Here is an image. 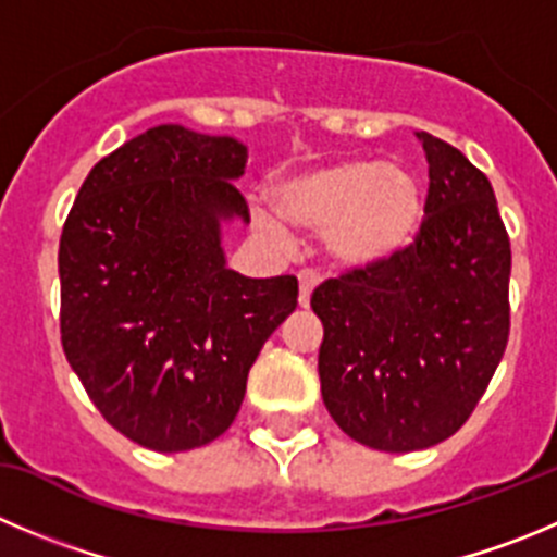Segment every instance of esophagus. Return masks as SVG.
<instances>
[{
  "label": "esophagus",
  "instance_id": "34e87169",
  "mask_svg": "<svg viewBox=\"0 0 557 557\" xmlns=\"http://www.w3.org/2000/svg\"><path fill=\"white\" fill-rule=\"evenodd\" d=\"M298 282H300V306H309V300H311V293H314V287L317 284H320V273H317V270H300L298 273Z\"/></svg>",
  "mask_w": 557,
  "mask_h": 557
}]
</instances>
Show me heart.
Returning <instances> with one entry per match:
<instances>
[{"instance_id": "1", "label": "heart", "mask_w": 557, "mask_h": 557, "mask_svg": "<svg viewBox=\"0 0 557 557\" xmlns=\"http://www.w3.org/2000/svg\"><path fill=\"white\" fill-rule=\"evenodd\" d=\"M278 219L320 232L327 253L344 264L388 259L412 240L421 221L418 180L399 163L338 158L284 177L270 190Z\"/></svg>"}]
</instances>
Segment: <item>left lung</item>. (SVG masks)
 I'll list each match as a JSON object with an SVG mask.
<instances>
[{
    "instance_id": "left-lung-1",
    "label": "left lung",
    "mask_w": 557,
    "mask_h": 557,
    "mask_svg": "<svg viewBox=\"0 0 557 557\" xmlns=\"http://www.w3.org/2000/svg\"><path fill=\"white\" fill-rule=\"evenodd\" d=\"M418 139L429 190L416 240L311 295L325 331L322 401L344 434L391 454L437 446L462 429L511 327V243L495 190L457 147Z\"/></svg>"
}]
</instances>
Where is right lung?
<instances>
[{
    "mask_svg": "<svg viewBox=\"0 0 557 557\" xmlns=\"http://www.w3.org/2000/svg\"><path fill=\"white\" fill-rule=\"evenodd\" d=\"M246 147L158 125L100 158L60 237V333L100 416L174 454L235 421L248 369L298 306V278L226 268L219 221L248 205Z\"/></svg>",
    "mask_w": 557,
    "mask_h": 557,
    "instance_id": "add662e5",
    "label": "right lung"
}]
</instances>
